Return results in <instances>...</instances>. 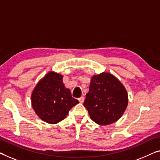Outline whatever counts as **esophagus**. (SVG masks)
<instances>
[{"label":"esophagus","instance_id":"1","mask_svg":"<svg viewBox=\"0 0 160 160\" xmlns=\"http://www.w3.org/2000/svg\"><path fill=\"white\" fill-rule=\"evenodd\" d=\"M79 101H80V103H82L83 102H84V100H85V98H84V97H80L79 99Z\"/></svg>","mask_w":160,"mask_h":160}]
</instances>
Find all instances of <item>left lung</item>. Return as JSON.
Returning a JSON list of instances; mask_svg holds the SVG:
<instances>
[{
  "label": "left lung",
  "mask_w": 160,
  "mask_h": 160,
  "mask_svg": "<svg viewBox=\"0 0 160 160\" xmlns=\"http://www.w3.org/2000/svg\"><path fill=\"white\" fill-rule=\"evenodd\" d=\"M83 105L94 122L102 126L111 124L124 113L128 94L115 76L103 72L91 78L89 92Z\"/></svg>",
  "instance_id": "1"
}]
</instances>
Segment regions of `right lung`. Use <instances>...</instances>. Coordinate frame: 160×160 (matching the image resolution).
Returning a JSON list of instances; mask_svg holds the SVG:
<instances>
[{
  "label": "right lung",
  "instance_id": "right-lung-1",
  "mask_svg": "<svg viewBox=\"0 0 160 160\" xmlns=\"http://www.w3.org/2000/svg\"><path fill=\"white\" fill-rule=\"evenodd\" d=\"M63 75L49 72L37 83L32 94V104L37 115L54 124L66 118L69 111L79 103L65 87Z\"/></svg>",
  "mask_w": 160,
  "mask_h": 160
}]
</instances>
